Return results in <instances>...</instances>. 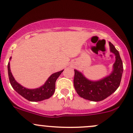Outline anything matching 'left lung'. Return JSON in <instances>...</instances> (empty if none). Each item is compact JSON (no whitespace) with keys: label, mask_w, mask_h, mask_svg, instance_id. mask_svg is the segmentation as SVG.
Returning <instances> with one entry per match:
<instances>
[{"label":"left lung","mask_w":133,"mask_h":133,"mask_svg":"<svg viewBox=\"0 0 133 133\" xmlns=\"http://www.w3.org/2000/svg\"><path fill=\"white\" fill-rule=\"evenodd\" d=\"M110 51L115 55L113 71L109 76L98 81H91L78 71L75 69L74 87L80 97L93 102L104 100L119 87L123 73V63L120 54L113 44L109 42Z\"/></svg>","instance_id":"8db88e82"}]
</instances>
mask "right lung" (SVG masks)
<instances>
[{"instance_id": "right-lung-1", "label": "right lung", "mask_w": 133, "mask_h": 133, "mask_svg": "<svg viewBox=\"0 0 133 133\" xmlns=\"http://www.w3.org/2000/svg\"><path fill=\"white\" fill-rule=\"evenodd\" d=\"M11 59V57H10L9 60ZM8 70L9 82H10L12 88L24 98L31 102H39L49 98L54 94L55 91L56 80L64 71L62 70L60 71L52 74L47 80L45 84L39 88L30 89L22 86L15 80L11 72L9 62L8 65Z\"/></svg>"}]
</instances>
